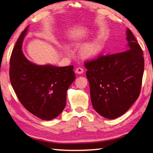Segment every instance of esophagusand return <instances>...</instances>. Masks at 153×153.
<instances>
[{"instance_id":"1","label":"esophagus","mask_w":153,"mask_h":153,"mask_svg":"<svg viewBox=\"0 0 153 153\" xmlns=\"http://www.w3.org/2000/svg\"><path fill=\"white\" fill-rule=\"evenodd\" d=\"M84 69H83L82 67H78L76 69V73L78 74H82L83 72H84Z\"/></svg>"}]
</instances>
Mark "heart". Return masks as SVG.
Here are the masks:
<instances>
[{
  "instance_id": "obj_1",
  "label": "heart",
  "mask_w": 153,
  "mask_h": 153,
  "mask_svg": "<svg viewBox=\"0 0 153 153\" xmlns=\"http://www.w3.org/2000/svg\"><path fill=\"white\" fill-rule=\"evenodd\" d=\"M102 49V43L99 39L94 40L85 44L81 49V55L86 59H92L100 53Z\"/></svg>"
}]
</instances>
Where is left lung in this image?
<instances>
[{
  "instance_id": "left-lung-1",
  "label": "left lung",
  "mask_w": 153,
  "mask_h": 153,
  "mask_svg": "<svg viewBox=\"0 0 153 153\" xmlns=\"http://www.w3.org/2000/svg\"><path fill=\"white\" fill-rule=\"evenodd\" d=\"M126 35V51L100 55L84 63L93 107L108 119L124 114L138 99L141 90L143 52L129 29Z\"/></svg>"
}]
</instances>
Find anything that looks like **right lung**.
Instances as JSON below:
<instances>
[{
    "instance_id": "right-lung-1",
    "label": "right lung",
    "mask_w": 153,
    "mask_h": 153,
    "mask_svg": "<svg viewBox=\"0 0 153 153\" xmlns=\"http://www.w3.org/2000/svg\"><path fill=\"white\" fill-rule=\"evenodd\" d=\"M28 27L21 33L10 59V81L22 105L44 120L59 116L66 104V94L76 76L74 66L37 65L25 57L22 43Z\"/></svg>"
}]
</instances>
